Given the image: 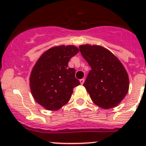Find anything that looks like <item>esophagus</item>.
I'll return each mask as SVG.
<instances>
[{
    "label": "esophagus",
    "instance_id": "34e87169",
    "mask_svg": "<svg viewBox=\"0 0 146 146\" xmlns=\"http://www.w3.org/2000/svg\"><path fill=\"white\" fill-rule=\"evenodd\" d=\"M80 84H82H82L84 83V82H85V79H83V78L80 79Z\"/></svg>",
    "mask_w": 146,
    "mask_h": 146
}]
</instances>
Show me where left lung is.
<instances>
[{
	"instance_id": "obj_1",
	"label": "left lung",
	"mask_w": 146,
	"mask_h": 146,
	"mask_svg": "<svg viewBox=\"0 0 146 146\" xmlns=\"http://www.w3.org/2000/svg\"><path fill=\"white\" fill-rule=\"evenodd\" d=\"M79 48L91 67L83 83L91 100L102 109L117 107L129 88V76L123 64L101 46L83 44Z\"/></svg>"
}]
</instances>
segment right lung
<instances>
[{
	"mask_svg": "<svg viewBox=\"0 0 146 146\" xmlns=\"http://www.w3.org/2000/svg\"><path fill=\"white\" fill-rule=\"evenodd\" d=\"M79 52L73 45L56 46L39 57L29 77L35 100L47 110L56 111L70 100L73 88L80 84L69 60Z\"/></svg>",
	"mask_w": 146,
	"mask_h": 146,
	"instance_id": "add662e5",
	"label": "right lung"
}]
</instances>
